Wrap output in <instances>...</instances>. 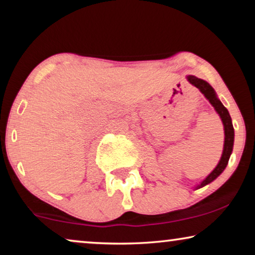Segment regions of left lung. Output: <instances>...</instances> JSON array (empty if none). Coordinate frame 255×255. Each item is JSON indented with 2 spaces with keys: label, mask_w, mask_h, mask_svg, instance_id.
<instances>
[{
  "label": "left lung",
  "mask_w": 255,
  "mask_h": 255,
  "mask_svg": "<svg viewBox=\"0 0 255 255\" xmlns=\"http://www.w3.org/2000/svg\"><path fill=\"white\" fill-rule=\"evenodd\" d=\"M188 81H189L191 85L196 87L197 89H200V92L203 94L209 102L211 103V106L215 108L216 113L219 115L221 120L223 122V125H224V147H223V154L222 158L219 160L218 165L216 166V168L212 170V172L209 174V175L205 177V179L202 181L200 184H197L195 187V189H200V188L207 186V184L211 183L212 181L217 179V177L221 175V174L224 172V169L228 166L230 155H231L232 149H233V141H235V130H233V125H232V120L231 116H230L229 111L226 108L223 106V103L218 100L217 95H216L215 89L209 85L207 81L204 80L198 79L194 75H188L187 76Z\"/></svg>",
  "instance_id": "left-lung-1"
}]
</instances>
